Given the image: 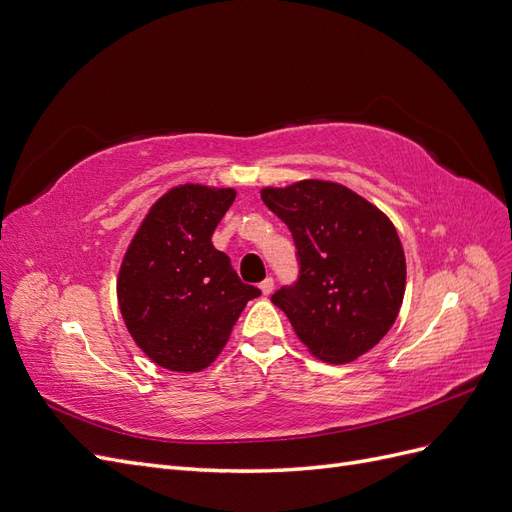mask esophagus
<instances>
[{
    "instance_id": "34e87169",
    "label": "esophagus",
    "mask_w": 512,
    "mask_h": 512,
    "mask_svg": "<svg viewBox=\"0 0 512 512\" xmlns=\"http://www.w3.org/2000/svg\"><path fill=\"white\" fill-rule=\"evenodd\" d=\"M260 290H262V294H265V297L273 292V280H271V277H267V280L260 282Z\"/></svg>"
}]
</instances>
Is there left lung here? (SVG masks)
<instances>
[{
    "label": "left lung",
    "mask_w": 512,
    "mask_h": 512,
    "mask_svg": "<svg viewBox=\"0 0 512 512\" xmlns=\"http://www.w3.org/2000/svg\"><path fill=\"white\" fill-rule=\"evenodd\" d=\"M282 218L301 260L297 286L271 301L307 352L342 365L391 331L404 303L406 254L389 215L342 183L303 179L260 190Z\"/></svg>",
    "instance_id": "left-lung-1"
}]
</instances>
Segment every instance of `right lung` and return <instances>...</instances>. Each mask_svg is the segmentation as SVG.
I'll list each match as a JSON object with an SVG mask.
<instances>
[{
	"label": "right lung",
	"mask_w": 512,
	"mask_h": 512,
	"mask_svg": "<svg viewBox=\"0 0 512 512\" xmlns=\"http://www.w3.org/2000/svg\"><path fill=\"white\" fill-rule=\"evenodd\" d=\"M235 196L232 188L175 185L151 205L123 254L117 275L121 318L134 344L164 369H207L247 301L260 297L211 243Z\"/></svg>",
	"instance_id": "right-lung-1"
}]
</instances>
